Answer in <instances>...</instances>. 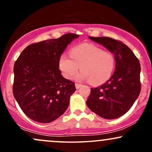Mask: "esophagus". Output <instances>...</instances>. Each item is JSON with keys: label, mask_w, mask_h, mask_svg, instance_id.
<instances>
[{"label": "esophagus", "mask_w": 152, "mask_h": 152, "mask_svg": "<svg viewBox=\"0 0 152 152\" xmlns=\"http://www.w3.org/2000/svg\"><path fill=\"white\" fill-rule=\"evenodd\" d=\"M75 86H76V88H77V89H78V88H80V87H81V83H76V84H75Z\"/></svg>", "instance_id": "1"}]
</instances>
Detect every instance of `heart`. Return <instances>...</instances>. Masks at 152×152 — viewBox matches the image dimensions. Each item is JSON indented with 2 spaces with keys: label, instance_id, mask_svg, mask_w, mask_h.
Here are the masks:
<instances>
[{
  "label": "heart",
  "instance_id": "obj_1",
  "mask_svg": "<svg viewBox=\"0 0 152 152\" xmlns=\"http://www.w3.org/2000/svg\"><path fill=\"white\" fill-rule=\"evenodd\" d=\"M80 66L82 71L77 76L78 79L99 85L109 80L112 75L115 57L111 52L86 43L74 47L71 56L62 53L59 58V69L66 78H72L78 72Z\"/></svg>",
  "mask_w": 152,
  "mask_h": 152
}]
</instances>
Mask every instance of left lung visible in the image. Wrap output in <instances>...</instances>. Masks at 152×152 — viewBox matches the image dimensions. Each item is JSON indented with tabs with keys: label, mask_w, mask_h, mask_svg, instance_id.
<instances>
[{
	"label": "left lung",
	"mask_w": 152,
	"mask_h": 152,
	"mask_svg": "<svg viewBox=\"0 0 152 152\" xmlns=\"http://www.w3.org/2000/svg\"><path fill=\"white\" fill-rule=\"evenodd\" d=\"M89 38L114 54L116 69L105 83L91 88L86 104L101 117L118 118L131 109L140 94V63L121 41L109 37L89 36Z\"/></svg>",
	"instance_id": "8db88e82"
}]
</instances>
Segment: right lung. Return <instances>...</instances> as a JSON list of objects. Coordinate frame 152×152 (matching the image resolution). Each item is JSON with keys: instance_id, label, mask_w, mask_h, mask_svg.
<instances>
[{"instance_id": "obj_1", "label": "right lung", "mask_w": 152, "mask_h": 152, "mask_svg": "<svg viewBox=\"0 0 152 152\" xmlns=\"http://www.w3.org/2000/svg\"><path fill=\"white\" fill-rule=\"evenodd\" d=\"M78 35L66 34L58 38L28 46L15 61L13 93L28 117L49 123L67 109L75 83L63 77L58 60L68 44Z\"/></svg>"}]
</instances>
